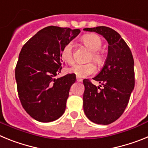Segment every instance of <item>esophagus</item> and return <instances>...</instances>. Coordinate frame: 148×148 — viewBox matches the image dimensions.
<instances>
[{"label": "esophagus", "mask_w": 148, "mask_h": 148, "mask_svg": "<svg viewBox=\"0 0 148 148\" xmlns=\"http://www.w3.org/2000/svg\"><path fill=\"white\" fill-rule=\"evenodd\" d=\"M77 82H82V79L77 78Z\"/></svg>", "instance_id": "1"}]
</instances>
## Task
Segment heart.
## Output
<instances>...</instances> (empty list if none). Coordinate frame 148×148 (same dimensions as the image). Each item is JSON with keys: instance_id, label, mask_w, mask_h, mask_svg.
I'll return each instance as SVG.
<instances>
[{"instance_id": "heart-1", "label": "heart", "mask_w": 148, "mask_h": 148, "mask_svg": "<svg viewBox=\"0 0 148 148\" xmlns=\"http://www.w3.org/2000/svg\"><path fill=\"white\" fill-rule=\"evenodd\" d=\"M82 41L86 47L92 52L90 61L92 60L99 66L104 64L105 58L101 53L98 52L102 45L101 39L99 35L95 34H87L82 38ZM61 56L65 63L68 64H73L74 59L72 43H68L63 47L61 52ZM69 70L70 73H74L78 78H84L95 73V66L92 63H89L86 64H74Z\"/></svg>"}]
</instances>
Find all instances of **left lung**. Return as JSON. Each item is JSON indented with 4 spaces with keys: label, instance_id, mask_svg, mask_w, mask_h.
Returning a JSON list of instances; mask_svg holds the SVG:
<instances>
[{
    "label": "left lung",
    "instance_id": "obj_1",
    "mask_svg": "<svg viewBox=\"0 0 148 148\" xmlns=\"http://www.w3.org/2000/svg\"><path fill=\"white\" fill-rule=\"evenodd\" d=\"M84 31L102 35L108 43L104 64L92 79L103 86L96 87L88 79L83 81L84 111L86 116L98 125H107L124 113L135 85L134 61L130 48L121 35L107 27L84 28Z\"/></svg>",
    "mask_w": 148,
    "mask_h": 148
}]
</instances>
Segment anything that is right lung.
Here are the masks:
<instances>
[{
    "label": "right lung",
    "instance_id": "obj_1",
    "mask_svg": "<svg viewBox=\"0 0 148 148\" xmlns=\"http://www.w3.org/2000/svg\"><path fill=\"white\" fill-rule=\"evenodd\" d=\"M80 29L49 26L40 30L22 47L15 68L18 96L32 118L50 122L66 109L74 74L56 78L61 73V52L80 33Z\"/></svg>",
    "mask_w": 148,
    "mask_h": 148
}]
</instances>
